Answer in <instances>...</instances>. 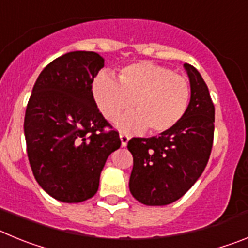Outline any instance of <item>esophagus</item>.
<instances>
[{
    "instance_id": "esophagus-1",
    "label": "esophagus",
    "mask_w": 248,
    "mask_h": 248,
    "mask_svg": "<svg viewBox=\"0 0 248 248\" xmlns=\"http://www.w3.org/2000/svg\"><path fill=\"white\" fill-rule=\"evenodd\" d=\"M119 138H120V141H122V146H126V144H128V141H129V137H128V135L120 133Z\"/></svg>"
}]
</instances>
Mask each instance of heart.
I'll return each mask as SVG.
<instances>
[{"instance_id":"1","label":"heart","mask_w":248,"mask_h":248,"mask_svg":"<svg viewBox=\"0 0 248 248\" xmlns=\"http://www.w3.org/2000/svg\"><path fill=\"white\" fill-rule=\"evenodd\" d=\"M94 102L108 122L124 111L118 128L124 131L161 134L183 119L190 103V85L171 69L149 62L133 63L119 73L118 83L108 74H99L92 87Z\"/></svg>"}]
</instances>
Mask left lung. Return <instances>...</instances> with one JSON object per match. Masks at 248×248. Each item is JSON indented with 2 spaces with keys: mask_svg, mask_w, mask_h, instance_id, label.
Returning <instances> with one entry per match:
<instances>
[{
  "mask_svg": "<svg viewBox=\"0 0 248 248\" xmlns=\"http://www.w3.org/2000/svg\"><path fill=\"white\" fill-rule=\"evenodd\" d=\"M190 78L191 98L183 119L159 137L131 138L129 180L131 195L149 206H164L180 199L205 170L215 130V107L201 74L184 64Z\"/></svg>",
  "mask_w": 248,
  "mask_h": 248,
  "instance_id": "obj_1",
  "label": "left lung"
}]
</instances>
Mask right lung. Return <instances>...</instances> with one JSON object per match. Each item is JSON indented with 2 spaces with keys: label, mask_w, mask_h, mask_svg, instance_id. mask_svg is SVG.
<instances>
[{
  "label": "right lung",
  "mask_w": 248,
  "mask_h": 248,
  "mask_svg": "<svg viewBox=\"0 0 248 248\" xmlns=\"http://www.w3.org/2000/svg\"><path fill=\"white\" fill-rule=\"evenodd\" d=\"M103 67L104 59L95 52L63 54L41 72L28 100L25 137L31 169L41 187L62 202L93 198L105 161L122 144L92 93Z\"/></svg>",
  "instance_id": "right-lung-1"
}]
</instances>
